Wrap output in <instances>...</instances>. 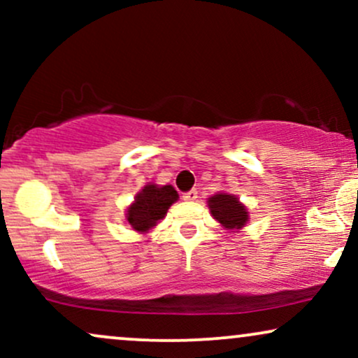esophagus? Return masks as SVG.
I'll use <instances>...</instances> for the list:
<instances>
[{
  "label": "esophagus",
  "mask_w": 358,
  "mask_h": 358,
  "mask_svg": "<svg viewBox=\"0 0 358 358\" xmlns=\"http://www.w3.org/2000/svg\"><path fill=\"white\" fill-rule=\"evenodd\" d=\"M196 199H199V192L196 190H190V192L183 193V200H187V202H195Z\"/></svg>",
  "instance_id": "34e87169"
}]
</instances>
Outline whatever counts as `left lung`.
<instances>
[{
	"mask_svg": "<svg viewBox=\"0 0 358 358\" xmlns=\"http://www.w3.org/2000/svg\"><path fill=\"white\" fill-rule=\"evenodd\" d=\"M212 217L225 231L241 232L249 222V210L244 203L232 193L219 192L207 199Z\"/></svg>",
	"mask_w": 358,
	"mask_h": 358,
	"instance_id": "left-lung-1",
	"label": "left lung"
}]
</instances>
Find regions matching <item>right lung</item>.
<instances>
[{"label": "right lung", "mask_w": 358, "mask_h": 358, "mask_svg": "<svg viewBox=\"0 0 358 358\" xmlns=\"http://www.w3.org/2000/svg\"><path fill=\"white\" fill-rule=\"evenodd\" d=\"M178 192L171 185L148 183L134 196L126 208V220L133 231L148 234L166 217L168 208L178 200Z\"/></svg>", "instance_id": "right-lung-1"}]
</instances>
